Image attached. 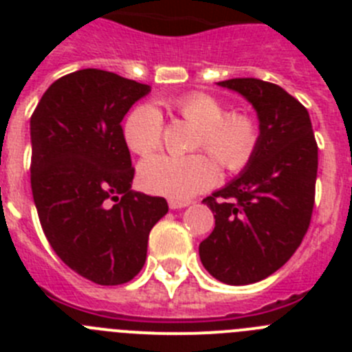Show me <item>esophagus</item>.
Instances as JSON below:
<instances>
[{"mask_svg": "<svg viewBox=\"0 0 352 352\" xmlns=\"http://www.w3.org/2000/svg\"><path fill=\"white\" fill-rule=\"evenodd\" d=\"M188 204H190L188 201H174V199H170L169 201L170 210H182V208H186Z\"/></svg>", "mask_w": 352, "mask_h": 352, "instance_id": "esophagus-1", "label": "esophagus"}]
</instances>
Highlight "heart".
<instances>
[{"label":"heart","instance_id":"1","mask_svg":"<svg viewBox=\"0 0 352 352\" xmlns=\"http://www.w3.org/2000/svg\"><path fill=\"white\" fill-rule=\"evenodd\" d=\"M178 111L199 129L197 148L226 169H239L250 158L257 126L245 114H227L213 96L194 93L178 100ZM125 141L133 153L149 155L162 142V114L155 105H141L125 123ZM217 178V167L204 155H155L139 166V183L151 194L185 201L206 190Z\"/></svg>","mask_w":352,"mask_h":352}]
</instances>
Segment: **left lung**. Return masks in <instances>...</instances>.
Segmentation results:
<instances>
[{
  "label": "left lung",
  "instance_id": "8db88e82",
  "mask_svg": "<svg viewBox=\"0 0 352 352\" xmlns=\"http://www.w3.org/2000/svg\"><path fill=\"white\" fill-rule=\"evenodd\" d=\"M217 84L254 107L259 135L243 170L203 201L214 229L199 257L217 280L247 285L282 268L309 229L317 144L309 111L280 86L254 77Z\"/></svg>",
  "mask_w": 352,
  "mask_h": 352
}]
</instances>
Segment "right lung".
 <instances>
[{"label":"right lung","instance_id":"1","mask_svg":"<svg viewBox=\"0 0 352 352\" xmlns=\"http://www.w3.org/2000/svg\"><path fill=\"white\" fill-rule=\"evenodd\" d=\"M151 91L113 72L84 68L54 80L30 121L31 190L52 250L100 285L132 280L148 236L169 211L164 197L133 192L121 120Z\"/></svg>","mask_w":352,"mask_h":352}]
</instances>
